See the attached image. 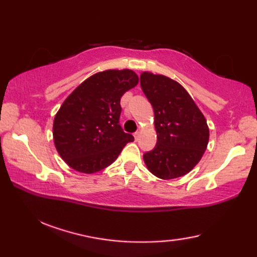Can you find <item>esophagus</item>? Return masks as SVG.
Here are the masks:
<instances>
[{"label":"esophagus","instance_id":"esophagus-1","mask_svg":"<svg viewBox=\"0 0 257 257\" xmlns=\"http://www.w3.org/2000/svg\"><path fill=\"white\" fill-rule=\"evenodd\" d=\"M134 137H135V140L137 141L138 139H139V137H140V133L139 132H137V133H135L134 134Z\"/></svg>","mask_w":257,"mask_h":257}]
</instances>
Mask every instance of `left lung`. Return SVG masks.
<instances>
[{
    "label": "left lung",
    "mask_w": 257,
    "mask_h": 257,
    "mask_svg": "<svg viewBox=\"0 0 257 257\" xmlns=\"http://www.w3.org/2000/svg\"><path fill=\"white\" fill-rule=\"evenodd\" d=\"M140 86L155 112L157 145L144 161L162 180L185 176L198 165L209 144L204 114L178 81L165 75L144 72Z\"/></svg>",
    "instance_id": "left-lung-1"
}]
</instances>
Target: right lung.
<instances>
[{
    "mask_svg": "<svg viewBox=\"0 0 257 257\" xmlns=\"http://www.w3.org/2000/svg\"><path fill=\"white\" fill-rule=\"evenodd\" d=\"M139 83L134 70L108 69L85 79L55 114L54 145L74 170L91 174L110 166L134 141L119 124L120 98Z\"/></svg>",
    "mask_w": 257,
    "mask_h": 257,
    "instance_id": "add662e5",
    "label": "right lung"
}]
</instances>
